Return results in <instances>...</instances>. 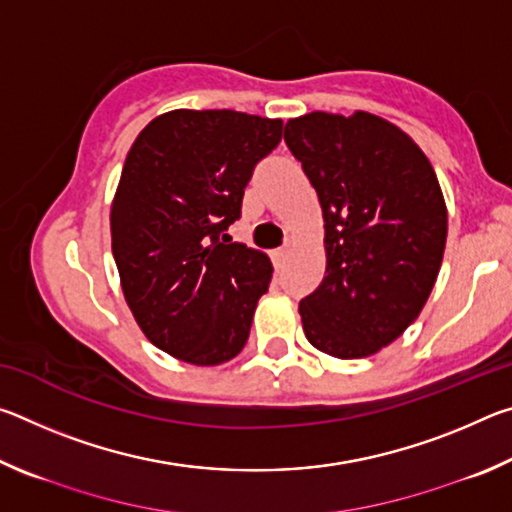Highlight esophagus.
Segmentation results:
<instances>
[{
  "label": "esophagus",
  "instance_id": "esophagus-1",
  "mask_svg": "<svg viewBox=\"0 0 512 512\" xmlns=\"http://www.w3.org/2000/svg\"><path fill=\"white\" fill-rule=\"evenodd\" d=\"M287 257H289V246H284V248H277L275 253H273V259H275V266L280 268V266H284V262H287Z\"/></svg>",
  "mask_w": 512,
  "mask_h": 512
}]
</instances>
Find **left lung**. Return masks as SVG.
<instances>
[{"label":"left lung","instance_id":"left-lung-1","mask_svg":"<svg viewBox=\"0 0 512 512\" xmlns=\"http://www.w3.org/2000/svg\"><path fill=\"white\" fill-rule=\"evenodd\" d=\"M325 221L327 268L300 300L316 350L361 359L404 334L443 264L447 207L422 149L391 121L309 112L284 126Z\"/></svg>","mask_w":512,"mask_h":512}]
</instances>
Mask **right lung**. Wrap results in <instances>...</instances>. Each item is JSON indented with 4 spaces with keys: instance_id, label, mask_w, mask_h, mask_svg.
Wrapping results in <instances>:
<instances>
[{
    "instance_id": "add662e5",
    "label": "right lung",
    "mask_w": 512,
    "mask_h": 512,
    "mask_svg": "<svg viewBox=\"0 0 512 512\" xmlns=\"http://www.w3.org/2000/svg\"><path fill=\"white\" fill-rule=\"evenodd\" d=\"M282 119L171 110L137 135L110 210L121 291L155 348L194 366L244 350L271 259L225 230L241 216L255 164Z\"/></svg>"
}]
</instances>
